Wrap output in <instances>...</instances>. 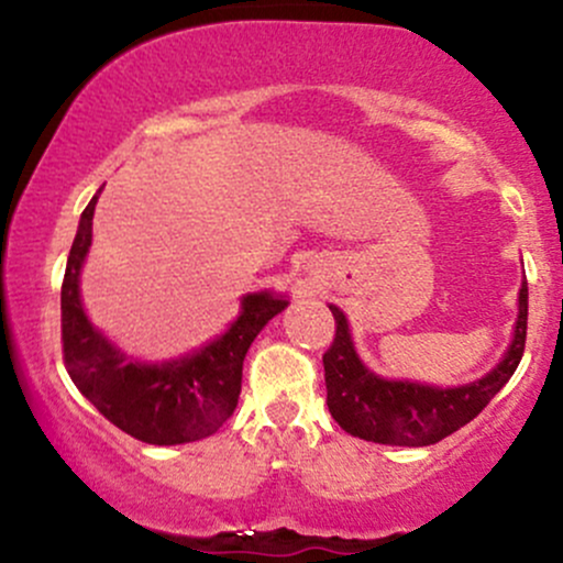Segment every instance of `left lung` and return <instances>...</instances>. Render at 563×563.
<instances>
[{"label": "left lung", "instance_id": "left-lung-1", "mask_svg": "<svg viewBox=\"0 0 563 563\" xmlns=\"http://www.w3.org/2000/svg\"><path fill=\"white\" fill-rule=\"evenodd\" d=\"M335 320L333 344L322 354L328 410L346 434L378 444L426 448L455 434L489 405L521 363L527 344V283L519 290V320L503 363L474 384L455 389L378 378L360 363L344 312L331 307Z\"/></svg>", "mask_w": 563, "mask_h": 563}]
</instances>
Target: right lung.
Segmentation results:
<instances>
[{"instance_id": "add662e5", "label": "right lung", "mask_w": 563, "mask_h": 563, "mask_svg": "<svg viewBox=\"0 0 563 563\" xmlns=\"http://www.w3.org/2000/svg\"><path fill=\"white\" fill-rule=\"evenodd\" d=\"M97 196L81 214L60 290L63 363L68 376L108 421L140 442L183 444L214 434L241 397L243 360L251 341L288 301L267 290L251 294L230 331L192 357L164 365L132 363L89 325L79 299V273L92 243Z\"/></svg>"}]
</instances>
